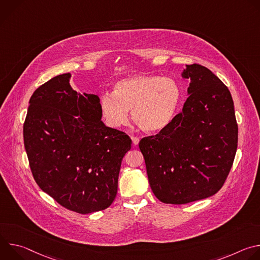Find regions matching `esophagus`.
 Instances as JSON below:
<instances>
[{
  "mask_svg": "<svg viewBox=\"0 0 260 260\" xmlns=\"http://www.w3.org/2000/svg\"><path fill=\"white\" fill-rule=\"evenodd\" d=\"M132 141H133V144H134L135 146H137V145L139 144V142H140V139H139L138 137L133 136V137H132Z\"/></svg>",
  "mask_w": 260,
  "mask_h": 260,
  "instance_id": "esophagus-1",
  "label": "esophagus"
}]
</instances>
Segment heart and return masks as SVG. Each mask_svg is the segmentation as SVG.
<instances>
[{
  "instance_id": "b5f03b06",
  "label": "heart",
  "mask_w": 260,
  "mask_h": 260,
  "mask_svg": "<svg viewBox=\"0 0 260 260\" xmlns=\"http://www.w3.org/2000/svg\"><path fill=\"white\" fill-rule=\"evenodd\" d=\"M182 100L180 85L172 78L137 75L119 80L113 92L100 98L102 116L111 127L128 122V110L136 124L147 133H158L174 119Z\"/></svg>"
}]
</instances>
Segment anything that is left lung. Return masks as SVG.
Segmentation results:
<instances>
[{
	"label": "left lung",
	"mask_w": 260,
	"mask_h": 260,
	"mask_svg": "<svg viewBox=\"0 0 260 260\" xmlns=\"http://www.w3.org/2000/svg\"><path fill=\"white\" fill-rule=\"evenodd\" d=\"M184 103L170 125L143 138L139 148L154 196L165 204L207 199L223 186L238 147V123L229 88L204 66L188 64Z\"/></svg>",
	"instance_id": "1"
}]
</instances>
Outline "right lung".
I'll return each instance as SVG.
<instances>
[{
    "instance_id": "obj_1",
    "label": "right lung",
    "mask_w": 260,
    "mask_h": 260,
    "mask_svg": "<svg viewBox=\"0 0 260 260\" xmlns=\"http://www.w3.org/2000/svg\"><path fill=\"white\" fill-rule=\"evenodd\" d=\"M70 77V73L61 74L35 90L23 141L39 187L61 207L88 214L115 200L132 140L104 124L99 96L74 90Z\"/></svg>"
}]
</instances>
